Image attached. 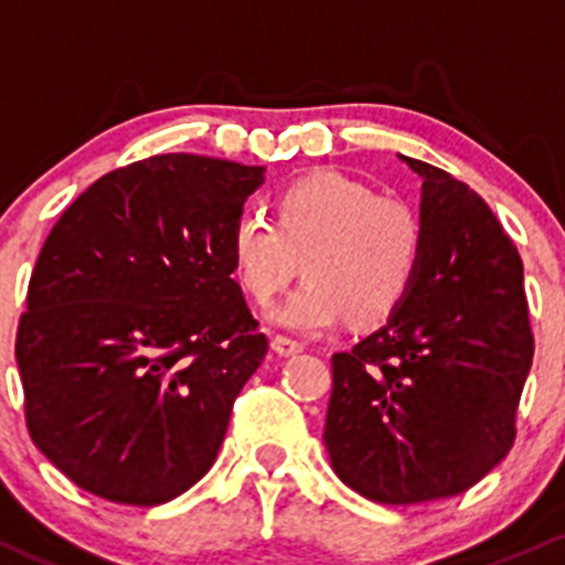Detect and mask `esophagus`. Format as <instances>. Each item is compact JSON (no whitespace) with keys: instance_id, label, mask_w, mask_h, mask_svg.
<instances>
[{"instance_id":"obj_1","label":"esophagus","mask_w":565,"mask_h":565,"mask_svg":"<svg viewBox=\"0 0 565 565\" xmlns=\"http://www.w3.org/2000/svg\"><path fill=\"white\" fill-rule=\"evenodd\" d=\"M270 347L278 355H298V352H303V341H295L289 335H276Z\"/></svg>"}]
</instances>
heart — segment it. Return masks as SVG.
Returning <instances> with one entry per match:
<instances>
[{"mask_svg":"<svg viewBox=\"0 0 565 565\" xmlns=\"http://www.w3.org/2000/svg\"><path fill=\"white\" fill-rule=\"evenodd\" d=\"M424 221L402 199L341 172L289 182L273 218L243 210L232 226L235 276L254 303H270L300 270L306 281L276 311L287 328L322 330L350 317L377 324L413 292L424 259Z\"/></svg>","mask_w":565,"mask_h":565,"instance_id":"heart-1","label":"heart"}]
</instances>
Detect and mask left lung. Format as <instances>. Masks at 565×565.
<instances>
[{"label":"left lung","mask_w":565,"mask_h":565,"mask_svg":"<svg viewBox=\"0 0 565 565\" xmlns=\"http://www.w3.org/2000/svg\"><path fill=\"white\" fill-rule=\"evenodd\" d=\"M420 174L424 259L388 322L335 352L324 446L335 476L385 505L454 498L505 459L533 363L514 241L481 196Z\"/></svg>","instance_id":"8db88e82"}]
</instances>
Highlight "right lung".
Segmentation results:
<instances>
[{
	"label": "right lung",
	"instance_id": "right-lung-1",
	"mask_svg": "<svg viewBox=\"0 0 565 565\" xmlns=\"http://www.w3.org/2000/svg\"><path fill=\"white\" fill-rule=\"evenodd\" d=\"M262 167L152 156L54 224L15 333L32 443L84 492L161 505L213 467L267 335L230 237Z\"/></svg>",
	"mask_w": 565,
	"mask_h": 565
}]
</instances>
